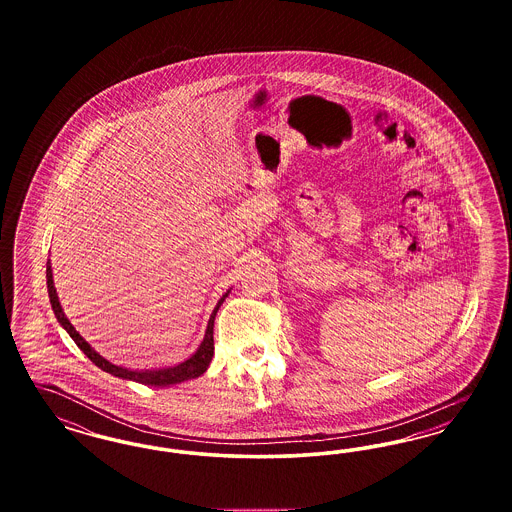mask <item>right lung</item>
Instances as JSON below:
<instances>
[{
    "label": "right lung",
    "instance_id": "add662e5",
    "mask_svg": "<svg viewBox=\"0 0 512 512\" xmlns=\"http://www.w3.org/2000/svg\"><path fill=\"white\" fill-rule=\"evenodd\" d=\"M46 278H48V293L49 303H51V309L57 317V322L67 330V334L73 338L74 343L80 347V351H84V355L99 366L101 370L113 374V376H119L122 380H132V382H138V384H144V386H153V388H167V386H174V384H180V382H186V380H192L201 376L209 365H211V359H213V353H215V341H213V326H215V317H217V311H219L222 301L228 297V292L224 293L215 307V311L211 313L209 318V324H207V330H205V338L199 343L197 351H195L192 357H188L186 361L178 363L174 366H163V368H146V370H132V368H124V366L113 365L109 363L105 357H101L98 351L84 340L76 330H74L73 324L69 322V318L65 317L63 313V307L59 303V297L55 292V286H53V272H51V263L48 261L46 265Z\"/></svg>",
    "mask_w": 512,
    "mask_h": 512
}]
</instances>
